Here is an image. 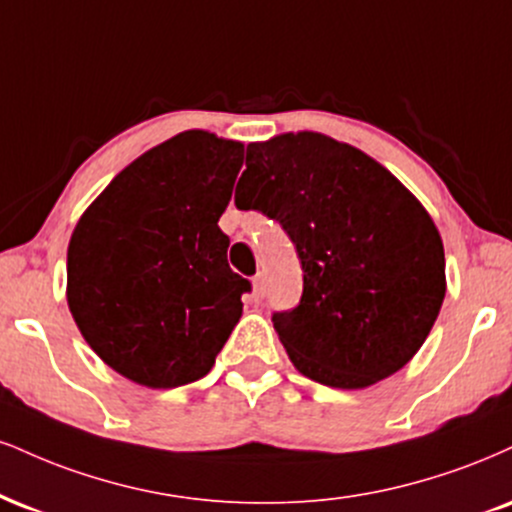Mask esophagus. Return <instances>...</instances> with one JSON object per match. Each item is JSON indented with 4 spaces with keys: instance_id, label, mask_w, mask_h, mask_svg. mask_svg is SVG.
Listing matches in <instances>:
<instances>
[{
    "instance_id": "1",
    "label": "esophagus",
    "mask_w": 512,
    "mask_h": 512,
    "mask_svg": "<svg viewBox=\"0 0 512 512\" xmlns=\"http://www.w3.org/2000/svg\"><path fill=\"white\" fill-rule=\"evenodd\" d=\"M252 286H255L257 298H262V295H264V274H257L255 279H252Z\"/></svg>"
}]
</instances>
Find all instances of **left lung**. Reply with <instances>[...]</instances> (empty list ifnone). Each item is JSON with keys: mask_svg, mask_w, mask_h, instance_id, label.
Wrapping results in <instances>:
<instances>
[{"mask_svg": "<svg viewBox=\"0 0 512 512\" xmlns=\"http://www.w3.org/2000/svg\"><path fill=\"white\" fill-rule=\"evenodd\" d=\"M245 166L252 186L236 188L238 209L279 221L303 264L300 303L272 317L295 369L365 389L408 365L446 295L443 243L420 200L322 133L252 143Z\"/></svg>", "mask_w": 512, "mask_h": 512, "instance_id": "left-lung-1", "label": "left lung"}]
</instances>
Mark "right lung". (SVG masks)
Wrapping results in <instances>:
<instances>
[{
    "label": "right lung",
    "instance_id": "obj_1",
    "mask_svg": "<svg viewBox=\"0 0 512 512\" xmlns=\"http://www.w3.org/2000/svg\"><path fill=\"white\" fill-rule=\"evenodd\" d=\"M243 143L178 133L128 164L73 229L66 300L88 346L135 384L202 379L238 324L250 281L219 217Z\"/></svg>",
    "mask_w": 512,
    "mask_h": 512
}]
</instances>
